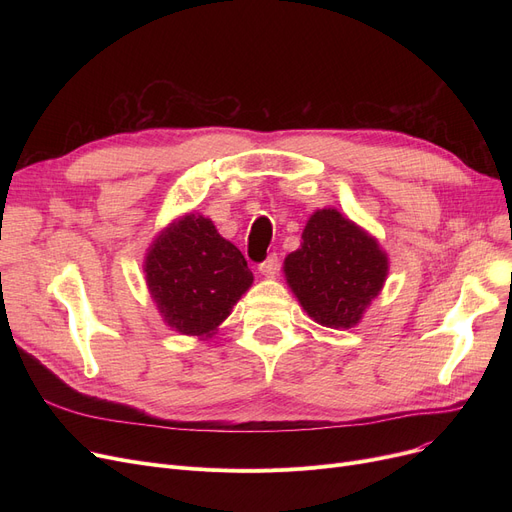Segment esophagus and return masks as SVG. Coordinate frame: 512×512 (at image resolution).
<instances>
[{
	"mask_svg": "<svg viewBox=\"0 0 512 512\" xmlns=\"http://www.w3.org/2000/svg\"><path fill=\"white\" fill-rule=\"evenodd\" d=\"M280 270V259L276 253H272L263 263H259V274L265 278H274Z\"/></svg>",
	"mask_w": 512,
	"mask_h": 512,
	"instance_id": "esophagus-1",
	"label": "esophagus"
}]
</instances>
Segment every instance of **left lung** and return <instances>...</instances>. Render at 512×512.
Here are the masks:
<instances>
[{"mask_svg":"<svg viewBox=\"0 0 512 512\" xmlns=\"http://www.w3.org/2000/svg\"><path fill=\"white\" fill-rule=\"evenodd\" d=\"M284 274L317 324L353 328L384 286L388 257L340 211L319 209L305 226L301 249L286 257Z\"/></svg>","mask_w":512,"mask_h":512,"instance_id":"1","label":"left lung"}]
</instances>
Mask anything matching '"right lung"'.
Wrapping results in <instances>:
<instances>
[{"label":"right lung","instance_id":"1","mask_svg":"<svg viewBox=\"0 0 512 512\" xmlns=\"http://www.w3.org/2000/svg\"><path fill=\"white\" fill-rule=\"evenodd\" d=\"M145 274L168 326L205 338L253 284L247 259L195 213L184 215L153 242Z\"/></svg>","mask_w":512,"mask_h":512}]
</instances>
